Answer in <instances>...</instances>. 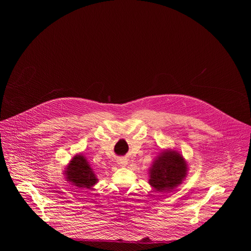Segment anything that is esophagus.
I'll return each mask as SVG.
<instances>
[{
	"label": "esophagus",
	"instance_id": "esophagus-1",
	"mask_svg": "<svg viewBox=\"0 0 251 251\" xmlns=\"http://www.w3.org/2000/svg\"><path fill=\"white\" fill-rule=\"evenodd\" d=\"M118 164H119L120 166L124 167V166H126V165H127V161H126V160H124V159H120V160H118Z\"/></svg>",
	"mask_w": 251,
	"mask_h": 251
}]
</instances>
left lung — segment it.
Segmentation results:
<instances>
[{"label": "left lung", "mask_w": 251, "mask_h": 251, "mask_svg": "<svg viewBox=\"0 0 251 251\" xmlns=\"http://www.w3.org/2000/svg\"><path fill=\"white\" fill-rule=\"evenodd\" d=\"M187 172L183 156L176 151L166 150L157 156L149 170V184L156 191L170 192L182 184Z\"/></svg>", "instance_id": "left-lung-1"}]
</instances>
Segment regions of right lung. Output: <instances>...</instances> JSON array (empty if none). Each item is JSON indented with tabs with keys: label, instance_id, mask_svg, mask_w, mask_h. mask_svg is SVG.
Returning <instances> with one entry per match:
<instances>
[{
	"label": "right lung",
	"instance_id": "obj_1",
	"mask_svg": "<svg viewBox=\"0 0 251 251\" xmlns=\"http://www.w3.org/2000/svg\"><path fill=\"white\" fill-rule=\"evenodd\" d=\"M66 181L77 188L90 189L98 180L83 155H75L64 171Z\"/></svg>",
	"mask_w": 251,
	"mask_h": 251
}]
</instances>
